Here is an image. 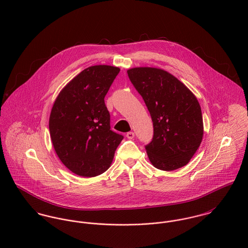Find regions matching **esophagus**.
<instances>
[{"label":"esophagus","instance_id":"1","mask_svg":"<svg viewBox=\"0 0 248 248\" xmlns=\"http://www.w3.org/2000/svg\"><path fill=\"white\" fill-rule=\"evenodd\" d=\"M126 137H127V139H129V140H133V139L135 138V133H133V132H128V133L126 134Z\"/></svg>","mask_w":248,"mask_h":248}]
</instances>
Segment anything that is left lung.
<instances>
[{"label": "left lung", "mask_w": 248, "mask_h": 248, "mask_svg": "<svg viewBox=\"0 0 248 248\" xmlns=\"http://www.w3.org/2000/svg\"><path fill=\"white\" fill-rule=\"evenodd\" d=\"M128 72L151 114L154 136L145 145L152 164L163 171L186 165L201 145L203 122L200 103L174 75L155 68Z\"/></svg>", "instance_id": "1"}]
</instances>
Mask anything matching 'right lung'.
Listing matches in <instances>:
<instances>
[{"mask_svg":"<svg viewBox=\"0 0 248 248\" xmlns=\"http://www.w3.org/2000/svg\"><path fill=\"white\" fill-rule=\"evenodd\" d=\"M120 70L99 65L81 71L62 90L49 116V133L63 164L81 177L109 167L123 136L110 130L105 96Z\"/></svg>","mask_w":248,"mask_h":248,"instance_id":"right-lung-1","label":"right lung"}]
</instances>
